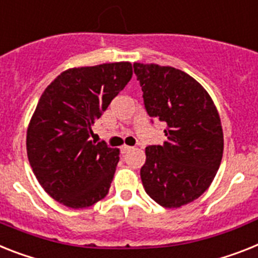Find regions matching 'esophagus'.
<instances>
[{"mask_svg": "<svg viewBox=\"0 0 258 258\" xmlns=\"http://www.w3.org/2000/svg\"><path fill=\"white\" fill-rule=\"evenodd\" d=\"M131 149H133V147H130V146H122L120 147V152L122 153H125V152H128V151H131Z\"/></svg>", "mask_w": 258, "mask_h": 258, "instance_id": "obj_1", "label": "esophagus"}]
</instances>
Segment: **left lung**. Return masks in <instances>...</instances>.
I'll return each instance as SVG.
<instances>
[{"instance_id": "left-lung-1", "label": "left lung", "mask_w": 258, "mask_h": 258, "mask_svg": "<svg viewBox=\"0 0 258 258\" xmlns=\"http://www.w3.org/2000/svg\"><path fill=\"white\" fill-rule=\"evenodd\" d=\"M147 112L166 125L164 146L146 148L140 177L146 192L166 209L196 201L210 187L223 157L219 112L207 90L187 73L135 62Z\"/></svg>"}]
</instances>
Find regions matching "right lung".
<instances>
[{
  "label": "right lung",
  "mask_w": 258,
  "mask_h": 258,
  "mask_svg": "<svg viewBox=\"0 0 258 258\" xmlns=\"http://www.w3.org/2000/svg\"><path fill=\"white\" fill-rule=\"evenodd\" d=\"M131 77L128 61L69 68L39 99L27 127V157L44 191L64 206L86 209L107 196L119 149L89 138Z\"/></svg>",
  "instance_id": "add662e5"
}]
</instances>
